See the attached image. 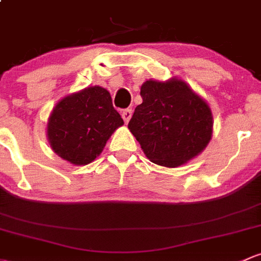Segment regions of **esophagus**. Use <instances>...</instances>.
<instances>
[{"mask_svg": "<svg viewBox=\"0 0 261 261\" xmlns=\"http://www.w3.org/2000/svg\"><path fill=\"white\" fill-rule=\"evenodd\" d=\"M132 114H133V112H132V109H124V111L122 112V117H123V119H124L125 124H127V123L130 120Z\"/></svg>", "mask_w": 261, "mask_h": 261, "instance_id": "esophagus-1", "label": "esophagus"}]
</instances>
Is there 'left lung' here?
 <instances>
[{
    "mask_svg": "<svg viewBox=\"0 0 261 261\" xmlns=\"http://www.w3.org/2000/svg\"><path fill=\"white\" fill-rule=\"evenodd\" d=\"M128 128L150 162L174 168L200 154L212 137L208 104L181 79L147 80Z\"/></svg>",
    "mask_w": 261,
    "mask_h": 261,
    "instance_id": "left-lung-1",
    "label": "left lung"
}]
</instances>
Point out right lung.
Listing matches in <instances>:
<instances>
[{"mask_svg": "<svg viewBox=\"0 0 261 261\" xmlns=\"http://www.w3.org/2000/svg\"><path fill=\"white\" fill-rule=\"evenodd\" d=\"M124 124L104 88L89 87L61 99L47 122L54 152L71 165L93 162L117 128Z\"/></svg>", "mask_w": 261, "mask_h": 261, "instance_id": "obj_1", "label": "right lung"}]
</instances>
